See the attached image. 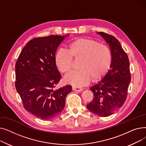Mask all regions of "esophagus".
<instances>
[{"mask_svg": "<svg viewBox=\"0 0 146 146\" xmlns=\"http://www.w3.org/2000/svg\"><path fill=\"white\" fill-rule=\"evenodd\" d=\"M72 89H73V90H74L75 92H80L82 91L83 88H80V87H78V86H73Z\"/></svg>", "mask_w": 146, "mask_h": 146, "instance_id": "obj_1", "label": "esophagus"}]
</instances>
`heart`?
Returning <instances> with one entry per match:
<instances>
[{
	"mask_svg": "<svg viewBox=\"0 0 146 146\" xmlns=\"http://www.w3.org/2000/svg\"><path fill=\"white\" fill-rule=\"evenodd\" d=\"M73 56L82 57L79 70H72L66 74L64 80L74 86L87 85L93 80L102 78L111 66L112 56L110 48L90 38H79L69 45V50L60 48L55 57L56 64L62 73L72 67Z\"/></svg>",
	"mask_w": 146,
	"mask_h": 146,
	"instance_id": "heart-1",
	"label": "heart"
}]
</instances>
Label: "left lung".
<instances>
[{"instance_id": "left-lung-1", "label": "left lung", "mask_w": 146, "mask_h": 146, "mask_svg": "<svg viewBox=\"0 0 146 146\" xmlns=\"http://www.w3.org/2000/svg\"><path fill=\"white\" fill-rule=\"evenodd\" d=\"M109 44L112 60L110 70L90 88L94 98L87 108L100 117L112 115L124 104L131 81L127 54L116 38L103 32L97 33Z\"/></svg>"}]
</instances>
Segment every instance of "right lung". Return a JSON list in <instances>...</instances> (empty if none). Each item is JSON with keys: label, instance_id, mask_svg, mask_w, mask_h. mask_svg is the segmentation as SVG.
Listing matches in <instances>:
<instances>
[{"label": "right lung", "instance_id": "right-lung-1", "mask_svg": "<svg viewBox=\"0 0 146 146\" xmlns=\"http://www.w3.org/2000/svg\"><path fill=\"white\" fill-rule=\"evenodd\" d=\"M68 35L33 39L22 49L15 64V87L25 108L41 119H52L60 114L72 90L68 85L54 89L61 79L56 53Z\"/></svg>", "mask_w": 146, "mask_h": 146}]
</instances>
